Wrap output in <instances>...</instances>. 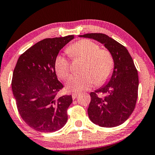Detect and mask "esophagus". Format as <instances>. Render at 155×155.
I'll use <instances>...</instances> for the list:
<instances>
[{"instance_id":"obj_1","label":"esophagus","mask_w":155,"mask_h":155,"mask_svg":"<svg viewBox=\"0 0 155 155\" xmlns=\"http://www.w3.org/2000/svg\"><path fill=\"white\" fill-rule=\"evenodd\" d=\"M79 95V94L78 93H73L72 94V98H73V99H75L76 97H77V96Z\"/></svg>"}]
</instances>
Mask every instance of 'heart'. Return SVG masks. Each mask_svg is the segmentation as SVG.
Listing matches in <instances>:
<instances>
[{
	"label": "heart",
	"instance_id": "obj_1",
	"mask_svg": "<svg viewBox=\"0 0 155 155\" xmlns=\"http://www.w3.org/2000/svg\"><path fill=\"white\" fill-rule=\"evenodd\" d=\"M67 52L72 58H84L83 74H73L66 87L70 91L81 92L89 89L95 83L99 85L108 80L114 69V58L108 50L101 49L95 42L82 39L70 45ZM54 68L58 76L66 79L70 71L69 59L64 54H58L54 61Z\"/></svg>",
	"mask_w": 155,
	"mask_h": 155
}]
</instances>
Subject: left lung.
<instances>
[{
  "mask_svg": "<svg viewBox=\"0 0 155 155\" xmlns=\"http://www.w3.org/2000/svg\"><path fill=\"white\" fill-rule=\"evenodd\" d=\"M79 37L94 39L104 45L112 55L114 64L109 81L90 94V120L102 127L119 126L132 114L137 99L138 73L132 56L124 46L106 34L95 33ZM99 93L101 95L98 96Z\"/></svg>",
  "mask_w": 155,
  "mask_h": 155,
  "instance_id": "obj_1",
  "label": "left lung"
}]
</instances>
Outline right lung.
<instances>
[{"instance_id": "1", "label": "right lung", "mask_w": 155, "mask_h": 155, "mask_svg": "<svg viewBox=\"0 0 155 155\" xmlns=\"http://www.w3.org/2000/svg\"><path fill=\"white\" fill-rule=\"evenodd\" d=\"M74 38L71 35L44 39L18 59L11 83L13 94L21 118L38 132H56L67 121L72 97H57L64 86L57 79L54 61L60 50Z\"/></svg>"}]
</instances>
